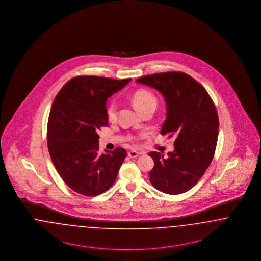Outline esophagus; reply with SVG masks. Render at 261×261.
<instances>
[{
    "mask_svg": "<svg viewBox=\"0 0 261 261\" xmlns=\"http://www.w3.org/2000/svg\"><path fill=\"white\" fill-rule=\"evenodd\" d=\"M127 155H128L129 158H136V157L139 155V153L136 152L135 150H132V151H129V152L127 153Z\"/></svg>",
    "mask_w": 261,
    "mask_h": 261,
    "instance_id": "obj_1",
    "label": "esophagus"
}]
</instances>
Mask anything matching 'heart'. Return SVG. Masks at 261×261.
I'll use <instances>...</instances> for the list:
<instances>
[{"label":"heart","mask_w":261,"mask_h":261,"mask_svg":"<svg viewBox=\"0 0 261 261\" xmlns=\"http://www.w3.org/2000/svg\"><path fill=\"white\" fill-rule=\"evenodd\" d=\"M133 102L140 112L144 113L149 109H155L158 100H157V97L151 91H146V90H138L133 95ZM117 111H118V106L116 102L111 101L107 105L106 115L109 121H114L116 119Z\"/></svg>","instance_id":"b5f03b06"}]
</instances>
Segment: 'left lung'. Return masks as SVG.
Returning a JSON list of instances; mask_svg holds the SVG:
<instances>
[{
    "instance_id": "1",
    "label": "left lung",
    "mask_w": 261,
    "mask_h": 261,
    "mask_svg": "<svg viewBox=\"0 0 261 261\" xmlns=\"http://www.w3.org/2000/svg\"><path fill=\"white\" fill-rule=\"evenodd\" d=\"M136 82L164 95L167 119L161 135L175 137L174 151L168 158L159 152L148 154L155 162L149 179L161 192H186L201 179L214 158L219 126L216 105L204 87L183 72L155 73Z\"/></svg>"
}]
</instances>
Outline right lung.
<instances>
[{"instance_id": "obj_1", "label": "right lung", "mask_w": 261, "mask_h": 261, "mask_svg": "<svg viewBox=\"0 0 261 261\" xmlns=\"http://www.w3.org/2000/svg\"><path fill=\"white\" fill-rule=\"evenodd\" d=\"M132 79L77 76L53 102L47 122V148L57 172L73 191L93 197L107 191L126 157L124 148L99 155L97 135L108 125L106 101Z\"/></svg>"}]
</instances>
